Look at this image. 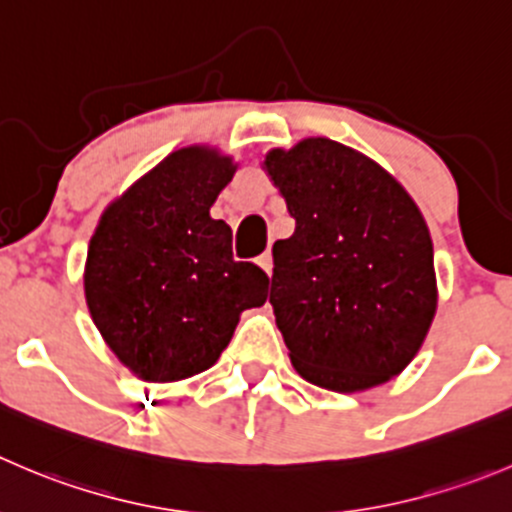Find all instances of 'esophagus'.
Masks as SVG:
<instances>
[{"mask_svg": "<svg viewBox=\"0 0 512 512\" xmlns=\"http://www.w3.org/2000/svg\"><path fill=\"white\" fill-rule=\"evenodd\" d=\"M257 262H260V267L267 272V275H272V252L270 250L262 252V255L257 257Z\"/></svg>", "mask_w": 512, "mask_h": 512, "instance_id": "esophagus-1", "label": "esophagus"}]
</instances>
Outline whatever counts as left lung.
Masks as SVG:
<instances>
[{
  "label": "left lung",
  "instance_id": "1",
  "mask_svg": "<svg viewBox=\"0 0 512 512\" xmlns=\"http://www.w3.org/2000/svg\"><path fill=\"white\" fill-rule=\"evenodd\" d=\"M265 170L295 217L272 245L270 287L295 370L337 393L400 375L438 307L433 240L413 197L325 137L267 152Z\"/></svg>",
  "mask_w": 512,
  "mask_h": 512
}]
</instances>
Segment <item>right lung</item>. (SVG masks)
<instances>
[{"mask_svg":"<svg viewBox=\"0 0 512 512\" xmlns=\"http://www.w3.org/2000/svg\"><path fill=\"white\" fill-rule=\"evenodd\" d=\"M235 170L207 147L172 152L104 210L89 240V315L142 380L175 382L212 367L240 312L265 305L270 277L235 260L230 225L210 217Z\"/></svg>","mask_w":512,"mask_h":512,"instance_id":"add662e5","label":"right lung"}]
</instances>
